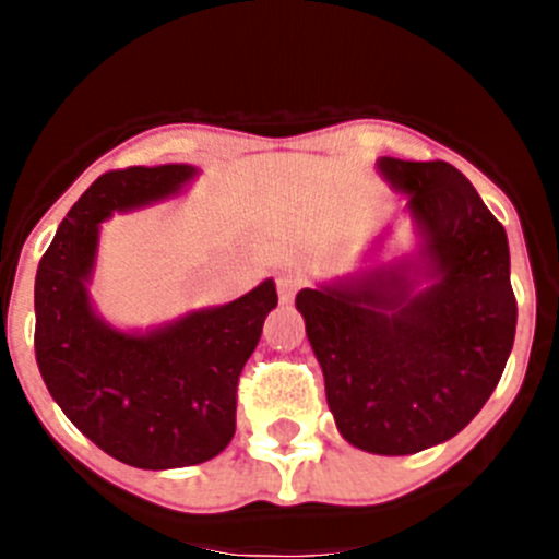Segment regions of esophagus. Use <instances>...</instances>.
<instances>
[{
  "mask_svg": "<svg viewBox=\"0 0 559 559\" xmlns=\"http://www.w3.org/2000/svg\"><path fill=\"white\" fill-rule=\"evenodd\" d=\"M299 288H302V280L296 274H290V271H283V274L276 276V294H280L283 302H290Z\"/></svg>",
  "mask_w": 559,
  "mask_h": 559,
  "instance_id": "esophagus-1",
  "label": "esophagus"
}]
</instances>
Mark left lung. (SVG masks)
I'll use <instances>...</instances> for the list:
<instances>
[{
    "label": "left lung",
    "mask_w": 559,
    "mask_h": 559,
    "mask_svg": "<svg viewBox=\"0 0 559 559\" xmlns=\"http://www.w3.org/2000/svg\"><path fill=\"white\" fill-rule=\"evenodd\" d=\"M408 195L433 283L414 294L394 271L296 294L341 437L408 456L456 437L496 392L518 302L510 243L476 187L448 162L378 159Z\"/></svg>",
    "instance_id": "1"
}]
</instances>
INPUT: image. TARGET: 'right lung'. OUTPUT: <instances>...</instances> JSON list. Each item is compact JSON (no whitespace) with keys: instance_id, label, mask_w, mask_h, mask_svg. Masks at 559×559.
Returning <instances> with one entry per match:
<instances>
[{"instance_id":"add662e5","label":"right lung","mask_w":559,"mask_h":559,"mask_svg":"<svg viewBox=\"0 0 559 559\" xmlns=\"http://www.w3.org/2000/svg\"><path fill=\"white\" fill-rule=\"evenodd\" d=\"M192 176L190 165L103 173L67 212L36 274V360L49 394L83 437L142 471L190 467L229 445L237 380L276 308L265 280L224 308L145 335L97 319L86 283L100 221L167 199Z\"/></svg>"}]
</instances>
